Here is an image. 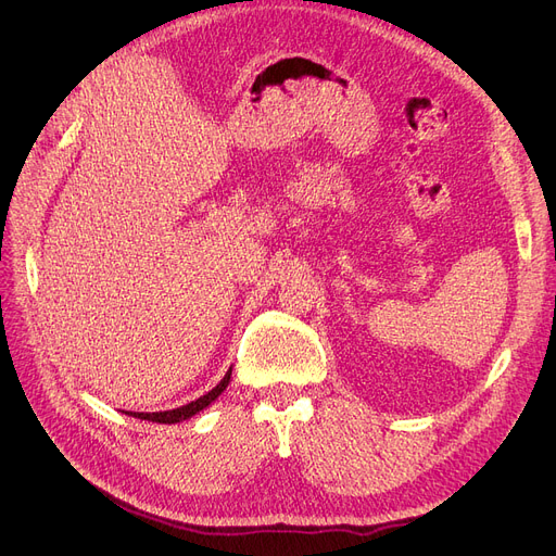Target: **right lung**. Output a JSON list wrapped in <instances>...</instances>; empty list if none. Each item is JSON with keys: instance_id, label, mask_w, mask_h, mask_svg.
Wrapping results in <instances>:
<instances>
[{"instance_id": "add662e5", "label": "right lung", "mask_w": 556, "mask_h": 556, "mask_svg": "<svg viewBox=\"0 0 556 556\" xmlns=\"http://www.w3.org/2000/svg\"><path fill=\"white\" fill-rule=\"evenodd\" d=\"M229 378H231V367L227 369V374L223 376V381L214 390H210L207 394H202L200 399H195V401H191L187 405L175 407V410H164V413H126V415L135 417V419H143V421H153V424H180L185 419H191L200 410H204V407H207V405H212L223 394V390L229 386Z\"/></svg>"}]
</instances>
